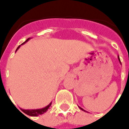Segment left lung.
<instances>
[{"mask_svg":"<svg viewBox=\"0 0 129 129\" xmlns=\"http://www.w3.org/2000/svg\"><path fill=\"white\" fill-rule=\"evenodd\" d=\"M117 58H118V60H119V63H120V64L122 65V63H121V61H120V59H119V56H118V57H117ZM79 108H80V109H81V110H82V111H85V112H86V111H85V110H84V109H83V108H81V107H80V106H79Z\"/></svg>","mask_w":129,"mask_h":129,"instance_id":"obj_1","label":"left lung"}]
</instances>
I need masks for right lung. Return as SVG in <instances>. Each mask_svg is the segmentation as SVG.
Segmentation results:
<instances>
[{
    "instance_id": "obj_1",
    "label": "right lung",
    "mask_w": 129,
    "mask_h": 129,
    "mask_svg": "<svg viewBox=\"0 0 129 129\" xmlns=\"http://www.w3.org/2000/svg\"><path fill=\"white\" fill-rule=\"evenodd\" d=\"M30 39V38L29 39H27L25 41L24 43H23L21 45H23L24 43H25L27 41H29ZM21 47V45H19L17 49H16V50H18V49H19V48ZM51 104H52V102H51L48 106H46L45 107L42 108H39V109H23V108H21V111H23V113H25V114H27V115H29V116H32V117H35V116H38V115H42V114L45 113V112H47V111L48 110V108L50 107Z\"/></svg>"
}]
</instances>
